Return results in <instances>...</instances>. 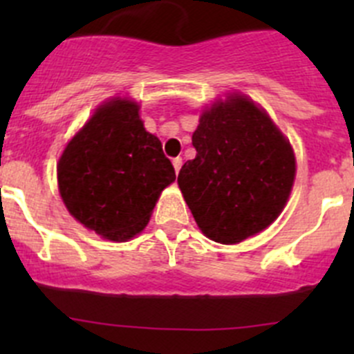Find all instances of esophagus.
Listing matches in <instances>:
<instances>
[{
	"instance_id": "1",
	"label": "esophagus",
	"mask_w": 354,
	"mask_h": 354,
	"mask_svg": "<svg viewBox=\"0 0 354 354\" xmlns=\"http://www.w3.org/2000/svg\"><path fill=\"white\" fill-rule=\"evenodd\" d=\"M181 164H183V159H181V157H174V159H173V166H174V171H176V173H180Z\"/></svg>"
}]
</instances>
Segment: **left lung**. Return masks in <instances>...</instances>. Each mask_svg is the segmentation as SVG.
<instances>
[{"instance_id": "left-lung-1", "label": "left lung", "mask_w": 354, "mask_h": 354, "mask_svg": "<svg viewBox=\"0 0 354 354\" xmlns=\"http://www.w3.org/2000/svg\"><path fill=\"white\" fill-rule=\"evenodd\" d=\"M192 144L197 156L183 164L178 185L207 238L240 243L277 219L296 160L266 111L245 95H227L203 109Z\"/></svg>"}]
</instances>
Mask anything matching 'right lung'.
<instances>
[{"mask_svg": "<svg viewBox=\"0 0 354 354\" xmlns=\"http://www.w3.org/2000/svg\"><path fill=\"white\" fill-rule=\"evenodd\" d=\"M138 104L111 99L68 142L58 187L68 212L111 241L131 240L147 226L160 192L176 180Z\"/></svg>", "mask_w": 354, "mask_h": 354, "instance_id": "right-lung-1", "label": "right lung"}]
</instances>
